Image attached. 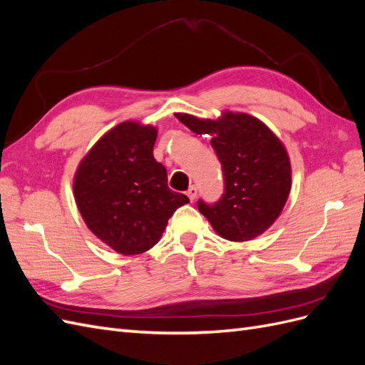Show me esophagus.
Listing matches in <instances>:
<instances>
[{
    "mask_svg": "<svg viewBox=\"0 0 365 365\" xmlns=\"http://www.w3.org/2000/svg\"><path fill=\"white\" fill-rule=\"evenodd\" d=\"M196 195H197V189L195 185H190L189 190H187V196H189V200L193 202L196 200Z\"/></svg>",
    "mask_w": 365,
    "mask_h": 365,
    "instance_id": "1",
    "label": "esophagus"
}]
</instances>
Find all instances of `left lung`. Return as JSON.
<instances>
[{
  "mask_svg": "<svg viewBox=\"0 0 365 365\" xmlns=\"http://www.w3.org/2000/svg\"><path fill=\"white\" fill-rule=\"evenodd\" d=\"M175 117L195 134L212 135V146L222 164L225 192L200 212L216 233L231 242H247L264 233L282 213L291 192V161L274 132L245 113L224 111L219 118Z\"/></svg>",
  "mask_w": 365,
  "mask_h": 365,
  "instance_id": "1",
  "label": "left lung"
}]
</instances>
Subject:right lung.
<instances>
[{
	"label": "right lung",
	"instance_id": "add662e5",
	"mask_svg": "<svg viewBox=\"0 0 365 365\" xmlns=\"http://www.w3.org/2000/svg\"><path fill=\"white\" fill-rule=\"evenodd\" d=\"M158 130L121 121L77 165L73 192L91 233L123 256L150 250L175 210L189 202L168 185V172L153 158Z\"/></svg>",
	"mask_w": 365,
	"mask_h": 365
}]
</instances>
